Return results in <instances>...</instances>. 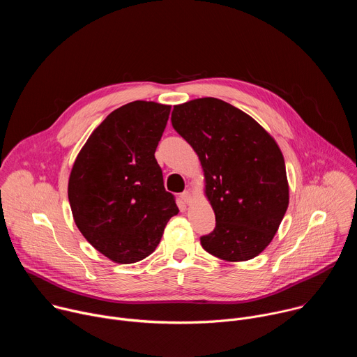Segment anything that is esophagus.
<instances>
[{"instance_id": "1", "label": "esophagus", "mask_w": 357, "mask_h": 357, "mask_svg": "<svg viewBox=\"0 0 357 357\" xmlns=\"http://www.w3.org/2000/svg\"><path fill=\"white\" fill-rule=\"evenodd\" d=\"M181 199L186 203V205H188V203H190V200H192V195H190V192L189 190H185V192H182L181 193Z\"/></svg>"}]
</instances>
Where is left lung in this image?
I'll use <instances>...</instances> for the list:
<instances>
[{
  "mask_svg": "<svg viewBox=\"0 0 357 357\" xmlns=\"http://www.w3.org/2000/svg\"><path fill=\"white\" fill-rule=\"evenodd\" d=\"M172 127L197 154L216 227L200 244L226 261H247L271 243L289 202L282 152L244 112L215 97L174 106Z\"/></svg>",
  "mask_w": 357,
  "mask_h": 357,
  "instance_id": "8db88e82",
  "label": "left lung"
}]
</instances>
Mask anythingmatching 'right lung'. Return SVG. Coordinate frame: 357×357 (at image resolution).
I'll use <instances>...</instances> for the list:
<instances>
[{
    "label": "right lung",
    "mask_w": 357,
    "mask_h": 357,
    "mask_svg": "<svg viewBox=\"0 0 357 357\" xmlns=\"http://www.w3.org/2000/svg\"><path fill=\"white\" fill-rule=\"evenodd\" d=\"M169 112L171 106L141 100L114 110L73 164L68 196L75 223L114 263L148 257L179 212L154 155Z\"/></svg>",
    "instance_id": "1"
}]
</instances>
